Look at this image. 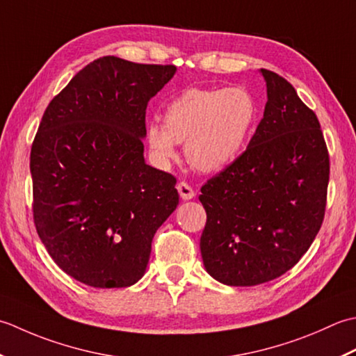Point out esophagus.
Instances as JSON below:
<instances>
[{
	"mask_svg": "<svg viewBox=\"0 0 356 356\" xmlns=\"http://www.w3.org/2000/svg\"><path fill=\"white\" fill-rule=\"evenodd\" d=\"M177 188H178V193H179V197L183 198L184 201H187V200H192L193 197H195V192H193V188L188 186L187 183H184V181H181V183L177 186Z\"/></svg>",
	"mask_w": 356,
	"mask_h": 356,
	"instance_id": "esophagus-1",
	"label": "esophagus"
}]
</instances>
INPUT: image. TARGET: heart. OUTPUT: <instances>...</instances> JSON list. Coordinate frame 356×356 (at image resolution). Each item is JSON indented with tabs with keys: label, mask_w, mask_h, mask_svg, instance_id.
<instances>
[{
	"label": "heart",
	"mask_w": 356,
	"mask_h": 356,
	"mask_svg": "<svg viewBox=\"0 0 356 356\" xmlns=\"http://www.w3.org/2000/svg\"><path fill=\"white\" fill-rule=\"evenodd\" d=\"M258 118V106L244 87H192L165 106L164 121L149 122L146 140L154 156L168 163L177 143L195 169L220 172L243 154Z\"/></svg>",
	"instance_id": "b5f03b06"
}]
</instances>
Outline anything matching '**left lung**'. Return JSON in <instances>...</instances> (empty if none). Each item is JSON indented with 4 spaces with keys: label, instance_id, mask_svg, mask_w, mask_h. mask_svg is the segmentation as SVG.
<instances>
[{
    "label": "left lung",
    "instance_id": "obj_1",
    "mask_svg": "<svg viewBox=\"0 0 356 356\" xmlns=\"http://www.w3.org/2000/svg\"><path fill=\"white\" fill-rule=\"evenodd\" d=\"M259 72L267 86L263 120L245 152L200 195L207 213L202 263L227 286L263 284L292 269L314 243L327 198L320 121L284 78Z\"/></svg>",
    "mask_w": 356,
    "mask_h": 356
}]
</instances>
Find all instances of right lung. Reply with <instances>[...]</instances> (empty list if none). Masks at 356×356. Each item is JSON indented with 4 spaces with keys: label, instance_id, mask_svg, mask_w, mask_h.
<instances>
[{
    "label": "right lung",
    "instance_id": "obj_1",
    "mask_svg": "<svg viewBox=\"0 0 356 356\" xmlns=\"http://www.w3.org/2000/svg\"><path fill=\"white\" fill-rule=\"evenodd\" d=\"M175 66L103 56L50 101L32 152L33 221L72 278L129 287L146 272L152 239L178 206L177 179L144 161L146 108Z\"/></svg>",
    "mask_w": 356,
    "mask_h": 356
}]
</instances>
